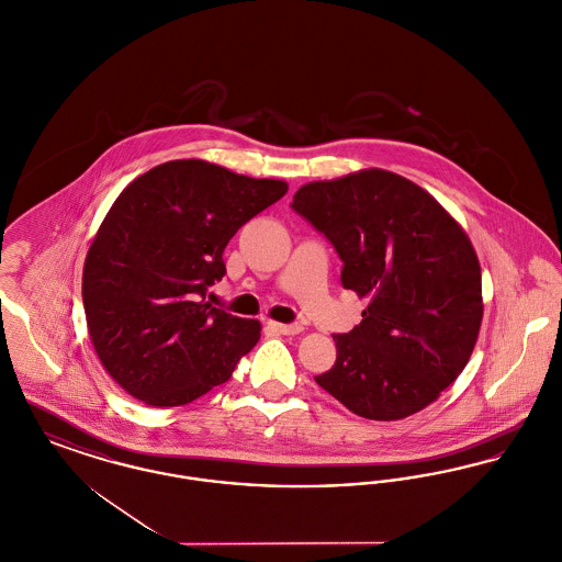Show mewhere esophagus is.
Returning <instances> with one entry per match:
<instances>
[{
  "mask_svg": "<svg viewBox=\"0 0 562 562\" xmlns=\"http://www.w3.org/2000/svg\"><path fill=\"white\" fill-rule=\"evenodd\" d=\"M271 328L276 330V333H280V335H296V333H301L303 330V326L301 324H280V322H273L271 324Z\"/></svg>",
  "mask_w": 562,
  "mask_h": 562,
  "instance_id": "34e87169",
  "label": "esophagus"
}]
</instances>
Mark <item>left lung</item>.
Instances as JSON below:
<instances>
[{"mask_svg":"<svg viewBox=\"0 0 562 562\" xmlns=\"http://www.w3.org/2000/svg\"><path fill=\"white\" fill-rule=\"evenodd\" d=\"M291 206L335 246L344 289L369 299L360 324L333 335L337 360L316 383L374 422L426 408L479 339L481 266L470 238L428 191L376 168L303 186Z\"/></svg>","mask_w":562,"mask_h":562,"instance_id":"obj_1","label":"left lung"}]
</instances>
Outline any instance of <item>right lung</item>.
Instances as JSON below:
<instances>
[{
	"label": "right lung",
	"mask_w": 562,
	"mask_h": 562,
	"mask_svg": "<svg viewBox=\"0 0 562 562\" xmlns=\"http://www.w3.org/2000/svg\"><path fill=\"white\" fill-rule=\"evenodd\" d=\"M289 191L202 160L160 164L113 202L81 282L88 333L108 373L149 406H181L225 383L261 324L204 303L223 250Z\"/></svg>",
	"instance_id": "right-lung-1"
}]
</instances>
